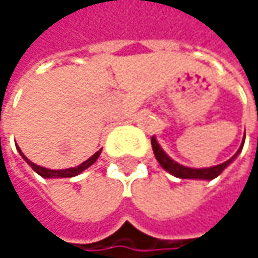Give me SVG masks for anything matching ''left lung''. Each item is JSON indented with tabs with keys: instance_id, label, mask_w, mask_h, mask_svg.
Returning <instances> with one entry per match:
<instances>
[{
	"instance_id": "8db88e82",
	"label": "left lung",
	"mask_w": 258,
	"mask_h": 258,
	"mask_svg": "<svg viewBox=\"0 0 258 258\" xmlns=\"http://www.w3.org/2000/svg\"><path fill=\"white\" fill-rule=\"evenodd\" d=\"M243 139H245V137H243ZM151 143H152V149H154L155 158H157V161L161 164V167H163L164 170H167L169 173H172L173 176L180 178V179L206 180L214 179V178H217L218 175H221V172H223V170L232 163L233 160L237 157V154L240 152V149H242V146H243V143H242V146L239 148V151L233 155L230 160H227L226 163H221V164L214 166V167H206V169H192V167H185V166H182L179 163L173 161V160L161 149V146L158 145V142H157V139H155L154 136H152V139H151Z\"/></svg>"
}]
</instances>
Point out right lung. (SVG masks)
<instances>
[{
  "label": "right lung",
  "instance_id": "add662e5",
  "mask_svg": "<svg viewBox=\"0 0 258 258\" xmlns=\"http://www.w3.org/2000/svg\"><path fill=\"white\" fill-rule=\"evenodd\" d=\"M18 149H19V148H18ZM19 152H21L22 158H24L26 163L32 167V170H34L35 173H38L40 176H43V178H73V176H78L79 173H82L85 169H88L89 166H92V164L98 160V157H100V154H101V149L97 151V152H95L92 157H89L86 161H83L82 164H79L78 167L64 169V170H50V169H44V167H41V166H37V164H34L32 161H29V160L26 158L25 155L22 154L21 149H19Z\"/></svg>",
  "mask_w": 258,
  "mask_h": 258
}]
</instances>
